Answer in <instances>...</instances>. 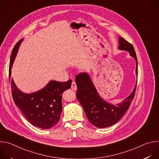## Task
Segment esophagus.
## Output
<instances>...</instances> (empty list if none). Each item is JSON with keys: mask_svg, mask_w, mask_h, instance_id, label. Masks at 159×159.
Segmentation results:
<instances>
[{"mask_svg": "<svg viewBox=\"0 0 159 159\" xmlns=\"http://www.w3.org/2000/svg\"><path fill=\"white\" fill-rule=\"evenodd\" d=\"M71 88H72V89L74 90H76L77 89V85H76V83H75V81H73V82H72Z\"/></svg>", "mask_w": 159, "mask_h": 159, "instance_id": "esophagus-1", "label": "esophagus"}]
</instances>
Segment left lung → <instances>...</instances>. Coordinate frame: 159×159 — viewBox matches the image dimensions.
I'll use <instances>...</instances> for the list:
<instances>
[{
    "mask_svg": "<svg viewBox=\"0 0 159 159\" xmlns=\"http://www.w3.org/2000/svg\"><path fill=\"white\" fill-rule=\"evenodd\" d=\"M118 50L127 51L136 61V75H138V62L132 44L119 36ZM77 87V98L82 106L89 122L100 128H107L116 123L124 115L133 100L137 84L131 93L120 103L112 104L102 98L99 94L93 81L87 73L78 74L75 77Z\"/></svg>",
    "mask_w": 159,
    "mask_h": 159,
    "instance_id": "1",
    "label": "left lung"
}]
</instances>
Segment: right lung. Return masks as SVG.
Listing matches in <instances>:
<instances>
[{"mask_svg":"<svg viewBox=\"0 0 159 159\" xmlns=\"http://www.w3.org/2000/svg\"><path fill=\"white\" fill-rule=\"evenodd\" d=\"M22 39L15 45L10 59L9 80L12 98L16 105L31 124L41 129H50L59 121L62 112V94L70 88L72 80L64 82L50 80L36 92L28 94L22 92L11 79V69Z\"/></svg>","mask_w":159,"mask_h":159,"instance_id":"1","label":"right lung"}]
</instances>
